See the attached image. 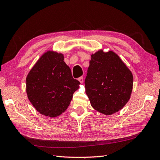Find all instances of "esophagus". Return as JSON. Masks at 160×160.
Returning <instances> with one entry per match:
<instances>
[{
    "mask_svg": "<svg viewBox=\"0 0 160 160\" xmlns=\"http://www.w3.org/2000/svg\"><path fill=\"white\" fill-rule=\"evenodd\" d=\"M78 81L80 82L81 83H83V78L82 77H79V78L78 79Z\"/></svg>",
    "mask_w": 160,
    "mask_h": 160,
    "instance_id": "obj_1",
    "label": "esophagus"
}]
</instances>
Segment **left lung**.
I'll return each instance as SVG.
<instances>
[{
	"mask_svg": "<svg viewBox=\"0 0 160 160\" xmlns=\"http://www.w3.org/2000/svg\"><path fill=\"white\" fill-rule=\"evenodd\" d=\"M85 84L92 108L109 115L118 112L128 102L133 77L118 54L100 49L91 55Z\"/></svg>",
	"mask_w": 160,
	"mask_h": 160,
	"instance_id": "left-lung-1",
	"label": "left lung"
}]
</instances>
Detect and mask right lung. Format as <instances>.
I'll return each instance as SVG.
<instances>
[{"label": "right lung", "mask_w": 160, "mask_h": 160, "mask_svg": "<svg viewBox=\"0 0 160 160\" xmlns=\"http://www.w3.org/2000/svg\"><path fill=\"white\" fill-rule=\"evenodd\" d=\"M79 85L72 78L71 69L64 61V55L49 50L28 72L26 92L38 113L53 118L65 112Z\"/></svg>", "instance_id": "obj_1"}]
</instances>
